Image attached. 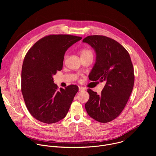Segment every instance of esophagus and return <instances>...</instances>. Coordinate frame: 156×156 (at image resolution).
Wrapping results in <instances>:
<instances>
[{"label":"esophagus","instance_id":"1","mask_svg":"<svg viewBox=\"0 0 156 156\" xmlns=\"http://www.w3.org/2000/svg\"><path fill=\"white\" fill-rule=\"evenodd\" d=\"M84 87H83L82 86H79V91H84Z\"/></svg>","mask_w":156,"mask_h":156}]
</instances>
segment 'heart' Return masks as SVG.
<instances>
[{
	"instance_id": "heart-1",
	"label": "heart",
	"mask_w": 156,
	"mask_h": 156,
	"mask_svg": "<svg viewBox=\"0 0 156 156\" xmlns=\"http://www.w3.org/2000/svg\"><path fill=\"white\" fill-rule=\"evenodd\" d=\"M81 56H87V55H93V52L92 50L90 49H83L81 51Z\"/></svg>"
}]
</instances>
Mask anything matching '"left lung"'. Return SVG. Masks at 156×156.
<instances>
[{
	"label": "left lung",
	"instance_id": "8db88e82",
	"mask_svg": "<svg viewBox=\"0 0 156 156\" xmlns=\"http://www.w3.org/2000/svg\"><path fill=\"white\" fill-rule=\"evenodd\" d=\"M83 42L90 44L96 53V62L89 78L105 83L100 95L88 89L90 99L85 108L93 119L107 123L122 113L129 98L135 81L133 66L128 51L112 38L93 35Z\"/></svg>",
	"mask_w": 156,
	"mask_h": 156
}]
</instances>
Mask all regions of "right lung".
Instances as JSON below:
<instances>
[{
    "label": "right lung",
    "mask_w": 156,
    "mask_h": 156,
    "mask_svg": "<svg viewBox=\"0 0 156 156\" xmlns=\"http://www.w3.org/2000/svg\"><path fill=\"white\" fill-rule=\"evenodd\" d=\"M81 37L50 34L37 41L27 52L21 69V90L31 115L45 123H54L67 114L78 87L65 89L54 84L52 76L62 69L64 55Z\"/></svg>",
    "instance_id": "1"
}]
</instances>
